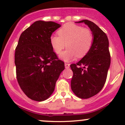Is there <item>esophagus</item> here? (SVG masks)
<instances>
[{
    "mask_svg": "<svg viewBox=\"0 0 125 125\" xmlns=\"http://www.w3.org/2000/svg\"><path fill=\"white\" fill-rule=\"evenodd\" d=\"M64 66H65V67L66 69L69 68L70 67V64L69 63H64Z\"/></svg>",
    "mask_w": 125,
    "mask_h": 125,
    "instance_id": "1",
    "label": "esophagus"
}]
</instances>
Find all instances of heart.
<instances>
[{
	"mask_svg": "<svg viewBox=\"0 0 125 125\" xmlns=\"http://www.w3.org/2000/svg\"><path fill=\"white\" fill-rule=\"evenodd\" d=\"M57 33L58 36L53 35L50 37V43L57 54H61L67 47L61 55L64 61H71L76 57L83 58L92 48L94 35L90 29L68 23L60 28Z\"/></svg>",
	"mask_w": 125,
	"mask_h": 125,
	"instance_id": "b5f03b06",
	"label": "heart"
}]
</instances>
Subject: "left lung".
<instances>
[{
  "label": "left lung",
  "instance_id": "obj_1",
  "mask_svg": "<svg viewBox=\"0 0 125 125\" xmlns=\"http://www.w3.org/2000/svg\"><path fill=\"white\" fill-rule=\"evenodd\" d=\"M94 35L89 52L76 63L71 64L73 71L71 89L77 97L88 99L98 94L106 81L110 64L109 41L105 33L92 21L83 20Z\"/></svg>",
  "mask_w": 125,
  "mask_h": 125
}]
</instances>
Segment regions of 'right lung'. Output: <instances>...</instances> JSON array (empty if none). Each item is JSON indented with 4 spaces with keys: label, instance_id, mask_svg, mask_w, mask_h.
<instances>
[{
    "label": "right lung",
    "instance_id": "right-lung-1",
    "mask_svg": "<svg viewBox=\"0 0 125 125\" xmlns=\"http://www.w3.org/2000/svg\"><path fill=\"white\" fill-rule=\"evenodd\" d=\"M61 26L38 21L21 33L15 49L16 77L29 98L41 102L53 92L56 82L64 69L50 43L52 33Z\"/></svg>",
    "mask_w": 125,
    "mask_h": 125
}]
</instances>
